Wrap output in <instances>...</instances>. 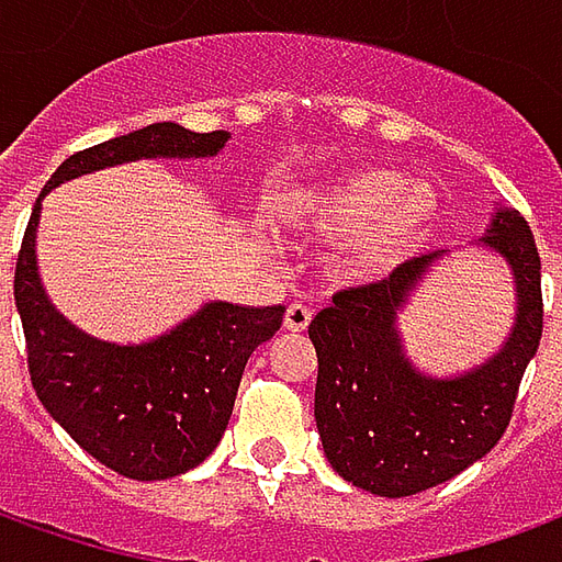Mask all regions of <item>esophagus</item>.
<instances>
[{
	"label": "esophagus",
	"instance_id": "esophagus-1",
	"mask_svg": "<svg viewBox=\"0 0 562 562\" xmlns=\"http://www.w3.org/2000/svg\"><path fill=\"white\" fill-rule=\"evenodd\" d=\"M310 322H313V310L304 304H292L285 310V330H292V334H301V330L310 328Z\"/></svg>",
	"mask_w": 562,
	"mask_h": 562
}]
</instances>
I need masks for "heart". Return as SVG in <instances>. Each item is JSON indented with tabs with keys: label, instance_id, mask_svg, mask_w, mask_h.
Wrapping results in <instances>:
<instances>
[{
	"label": "heart",
	"instance_id": "obj_1",
	"mask_svg": "<svg viewBox=\"0 0 562 562\" xmlns=\"http://www.w3.org/2000/svg\"><path fill=\"white\" fill-rule=\"evenodd\" d=\"M277 220L289 232L334 244V280L367 285L391 277L434 237L439 195L394 168H355L282 201Z\"/></svg>",
	"mask_w": 562,
	"mask_h": 562
}]
</instances>
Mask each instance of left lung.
I'll list each match as a JSON object with an SVG mask.
<instances>
[{"label":"left lung","instance_id":"8db88e82","mask_svg":"<svg viewBox=\"0 0 562 562\" xmlns=\"http://www.w3.org/2000/svg\"><path fill=\"white\" fill-rule=\"evenodd\" d=\"M475 246L503 258L515 282L512 330L482 364L454 376L424 373L397 328L403 306L448 249L334 294L310 325L322 448L361 491L391 499L422 494L482 460L506 434L520 376L542 340V265L527 220L503 204Z\"/></svg>","mask_w":562,"mask_h":562}]
</instances>
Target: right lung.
Masks as SVG:
<instances>
[{"mask_svg": "<svg viewBox=\"0 0 562 562\" xmlns=\"http://www.w3.org/2000/svg\"><path fill=\"white\" fill-rule=\"evenodd\" d=\"M228 132H189L153 123L68 156L35 201L14 273L32 389L54 422L87 454L138 482L189 472L213 454L232 418L240 376L285 306L207 301L147 342H108L71 325L44 292L35 234L42 198L83 173L138 159H210Z\"/></svg>", "mask_w": 562, "mask_h": 562, "instance_id": "right-lung-1", "label": "right lung"}]
</instances>
